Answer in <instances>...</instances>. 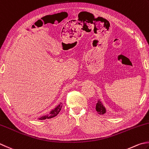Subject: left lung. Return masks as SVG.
Listing matches in <instances>:
<instances>
[{
  "instance_id": "1",
  "label": "left lung",
  "mask_w": 149,
  "mask_h": 149,
  "mask_svg": "<svg viewBox=\"0 0 149 149\" xmlns=\"http://www.w3.org/2000/svg\"><path fill=\"white\" fill-rule=\"evenodd\" d=\"M95 109L99 114H104V113H105L107 112L105 107L103 106V104H102L100 100H99L97 104H96Z\"/></svg>"
}]
</instances>
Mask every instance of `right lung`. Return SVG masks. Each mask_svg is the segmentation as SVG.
<instances>
[{"label":"right lung","instance_id":"right-lung-1","mask_svg":"<svg viewBox=\"0 0 149 149\" xmlns=\"http://www.w3.org/2000/svg\"><path fill=\"white\" fill-rule=\"evenodd\" d=\"M62 107H63V103H61L59 104H58V105L55 107L54 110H52V111L49 112V114L46 115V116H42V117L39 118V119H40V120H43V119H50V118L55 117V116H56L58 113H59Z\"/></svg>","mask_w":149,"mask_h":149}]
</instances>
